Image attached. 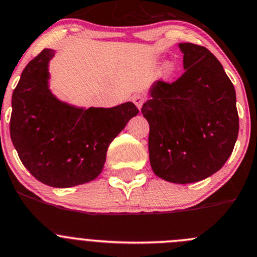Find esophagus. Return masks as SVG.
<instances>
[{"label":"esophagus","instance_id":"obj_1","mask_svg":"<svg viewBox=\"0 0 257 257\" xmlns=\"http://www.w3.org/2000/svg\"><path fill=\"white\" fill-rule=\"evenodd\" d=\"M132 101L136 104V106L138 107V109H141L143 102L146 101V96L142 95V93H136V95H133V97H132Z\"/></svg>","mask_w":257,"mask_h":257}]
</instances>
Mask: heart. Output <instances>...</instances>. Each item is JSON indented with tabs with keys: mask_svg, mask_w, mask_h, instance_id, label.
Masks as SVG:
<instances>
[{
	"mask_svg": "<svg viewBox=\"0 0 257 257\" xmlns=\"http://www.w3.org/2000/svg\"><path fill=\"white\" fill-rule=\"evenodd\" d=\"M174 66L172 64H166L165 66V73L167 74V76H170V74H172V72H174Z\"/></svg>",
	"mask_w": 257,
	"mask_h": 257,
	"instance_id": "b5f03b06",
	"label": "heart"
}]
</instances>
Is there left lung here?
Listing matches in <instances>:
<instances>
[{"instance_id":"8db88e82","label":"left lung","mask_w":257,"mask_h":257,"mask_svg":"<svg viewBox=\"0 0 257 257\" xmlns=\"http://www.w3.org/2000/svg\"><path fill=\"white\" fill-rule=\"evenodd\" d=\"M179 47L185 72L174 82H155L141 111L150 124L153 172L169 183L190 184L226 164L238 136V112L219 61L201 45Z\"/></svg>"}]
</instances>
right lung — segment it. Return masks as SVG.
I'll return each instance as SVG.
<instances>
[{
    "label": "right lung",
    "mask_w": 257,
    "mask_h": 257,
    "mask_svg": "<svg viewBox=\"0 0 257 257\" xmlns=\"http://www.w3.org/2000/svg\"><path fill=\"white\" fill-rule=\"evenodd\" d=\"M53 56L42 50L24 68L13 93L10 136L35 179L69 188L99 176L109 145L140 110L133 102L86 110L61 102L48 88Z\"/></svg>",
    "instance_id": "obj_1"
}]
</instances>
